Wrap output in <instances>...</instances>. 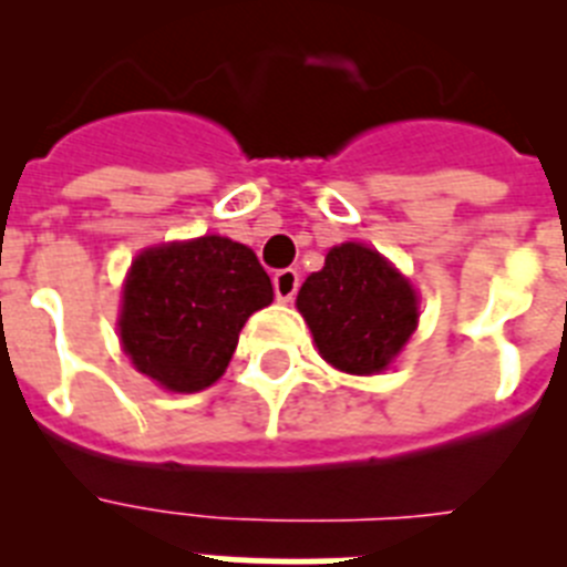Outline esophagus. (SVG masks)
<instances>
[{
  "instance_id": "obj_1",
  "label": "esophagus",
  "mask_w": 567,
  "mask_h": 567,
  "mask_svg": "<svg viewBox=\"0 0 567 567\" xmlns=\"http://www.w3.org/2000/svg\"><path fill=\"white\" fill-rule=\"evenodd\" d=\"M298 287H300V278L295 269H278V272L272 275L275 298H278L280 303H289V300L298 295Z\"/></svg>"
}]
</instances>
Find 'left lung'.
I'll return each mask as SVG.
<instances>
[{
    "label": "left lung",
    "mask_w": 567,
    "mask_h": 567,
    "mask_svg": "<svg viewBox=\"0 0 567 567\" xmlns=\"http://www.w3.org/2000/svg\"><path fill=\"white\" fill-rule=\"evenodd\" d=\"M323 360L349 374H374L417 327V298L398 269L363 244L329 249L327 264L298 292Z\"/></svg>",
    "instance_id": "1"
}]
</instances>
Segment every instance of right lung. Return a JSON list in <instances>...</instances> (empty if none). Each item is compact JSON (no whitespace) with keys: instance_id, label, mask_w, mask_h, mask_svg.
Instances as JSON below:
<instances>
[{"instance_id":"1","label":"right lung","mask_w":567,"mask_h":567,"mask_svg":"<svg viewBox=\"0 0 567 567\" xmlns=\"http://www.w3.org/2000/svg\"><path fill=\"white\" fill-rule=\"evenodd\" d=\"M272 303V280L244 244L204 235L135 258L124 284V352L173 392H202L233 360L247 318Z\"/></svg>"}]
</instances>
